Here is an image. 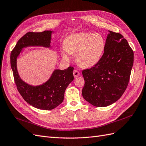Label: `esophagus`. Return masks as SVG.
<instances>
[{
  "label": "esophagus",
  "mask_w": 146,
  "mask_h": 146,
  "mask_svg": "<svg viewBox=\"0 0 146 146\" xmlns=\"http://www.w3.org/2000/svg\"><path fill=\"white\" fill-rule=\"evenodd\" d=\"M73 74H74V76L75 78H76V77H77L80 76V72H79L78 70H74V72H73Z\"/></svg>",
  "instance_id": "esophagus-1"
}]
</instances>
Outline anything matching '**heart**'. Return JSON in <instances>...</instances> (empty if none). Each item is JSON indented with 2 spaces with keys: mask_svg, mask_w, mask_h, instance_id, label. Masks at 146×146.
<instances>
[{
  "mask_svg": "<svg viewBox=\"0 0 146 146\" xmlns=\"http://www.w3.org/2000/svg\"><path fill=\"white\" fill-rule=\"evenodd\" d=\"M105 47V40L100 34L80 33L67 38L61 55L68 61L70 59V54H76L75 59L79 66L90 68L99 61Z\"/></svg>",
  "mask_w": 146,
  "mask_h": 146,
  "instance_id": "heart-1",
  "label": "heart"
}]
</instances>
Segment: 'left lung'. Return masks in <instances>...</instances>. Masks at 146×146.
I'll list each match as a JSON object with an SVG mask.
<instances>
[{"label":"left lung","mask_w":146,"mask_h":146,"mask_svg":"<svg viewBox=\"0 0 146 146\" xmlns=\"http://www.w3.org/2000/svg\"><path fill=\"white\" fill-rule=\"evenodd\" d=\"M104 52L93 67L82 70L83 98L95 107H107L125 92L130 80L134 54L119 33L109 31Z\"/></svg>","instance_id":"8db88e82"}]
</instances>
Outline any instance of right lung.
Returning <instances> with one entry per match:
<instances>
[{"instance_id":"add662e5","label":"right lung","mask_w":146,"mask_h":146,"mask_svg":"<svg viewBox=\"0 0 146 146\" xmlns=\"http://www.w3.org/2000/svg\"><path fill=\"white\" fill-rule=\"evenodd\" d=\"M51 31L28 32L17 41L10 55L11 67L17 89L23 98L33 107L50 110L63 102L64 92L69 83L74 80L72 66L64 70H55L50 78L43 85L32 86L20 78L16 68V58L21 49L27 46L49 47Z\"/></svg>"}]
</instances>
